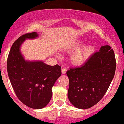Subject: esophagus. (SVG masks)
<instances>
[{
	"label": "esophagus",
	"instance_id": "obj_1",
	"mask_svg": "<svg viewBox=\"0 0 124 124\" xmlns=\"http://www.w3.org/2000/svg\"><path fill=\"white\" fill-rule=\"evenodd\" d=\"M66 71H67V69H66V68H62V74H66Z\"/></svg>",
	"mask_w": 124,
	"mask_h": 124
}]
</instances>
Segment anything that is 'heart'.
<instances>
[{
  "label": "heart",
  "mask_w": 124,
  "mask_h": 124,
  "mask_svg": "<svg viewBox=\"0 0 124 124\" xmlns=\"http://www.w3.org/2000/svg\"><path fill=\"white\" fill-rule=\"evenodd\" d=\"M83 46V42L78 41L72 46L73 50H78ZM94 48L92 46H87L80 50H78L73 53L70 57V61L75 66H80L85 63L93 52Z\"/></svg>",
  "instance_id": "1"
}]
</instances>
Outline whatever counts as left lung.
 <instances>
[{
    "instance_id": "obj_1",
    "label": "left lung",
    "mask_w": 124,
    "mask_h": 124,
    "mask_svg": "<svg viewBox=\"0 0 124 124\" xmlns=\"http://www.w3.org/2000/svg\"><path fill=\"white\" fill-rule=\"evenodd\" d=\"M116 60L109 46H101L80 67L70 68L68 98L78 109H88L101 101L114 78Z\"/></svg>"
}]
</instances>
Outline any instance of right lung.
I'll return each instance as SVG.
<instances>
[{
	"label": "right lung",
	"instance_id": "right-lung-1",
	"mask_svg": "<svg viewBox=\"0 0 124 124\" xmlns=\"http://www.w3.org/2000/svg\"><path fill=\"white\" fill-rule=\"evenodd\" d=\"M38 37L36 32L21 36L12 46L7 60V70L12 86L23 104L32 109H41L50 102L52 87L62 74L61 66H49L43 62L25 60L20 51L26 39Z\"/></svg>",
	"mask_w": 124,
	"mask_h": 124
}]
</instances>
